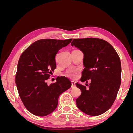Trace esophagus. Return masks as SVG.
I'll return each instance as SVG.
<instances>
[{
    "mask_svg": "<svg viewBox=\"0 0 133 133\" xmlns=\"http://www.w3.org/2000/svg\"><path fill=\"white\" fill-rule=\"evenodd\" d=\"M72 88H75V82H71V87Z\"/></svg>",
    "mask_w": 133,
    "mask_h": 133,
    "instance_id": "34e87169",
    "label": "esophagus"
}]
</instances>
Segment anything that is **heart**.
Listing matches in <instances>:
<instances>
[{"mask_svg":"<svg viewBox=\"0 0 133 133\" xmlns=\"http://www.w3.org/2000/svg\"><path fill=\"white\" fill-rule=\"evenodd\" d=\"M78 71V70L76 69H70L65 72V75L70 78L74 79L76 78V75H77Z\"/></svg>","mask_w":133,"mask_h":133,"instance_id":"heart-1","label":"heart"}]
</instances>
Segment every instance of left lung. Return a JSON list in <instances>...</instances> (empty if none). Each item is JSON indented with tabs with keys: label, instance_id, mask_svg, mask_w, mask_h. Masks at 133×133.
I'll return each instance as SVG.
<instances>
[{
	"label": "left lung",
	"instance_id": "1",
	"mask_svg": "<svg viewBox=\"0 0 133 133\" xmlns=\"http://www.w3.org/2000/svg\"><path fill=\"white\" fill-rule=\"evenodd\" d=\"M84 53L82 82H90L88 88L76 83L81 95L76 105L84 113L92 116L102 114L113 104L121 84L120 58L108 42L96 38L74 39L71 43Z\"/></svg>",
	"mask_w": 133,
	"mask_h": 133
}]
</instances>
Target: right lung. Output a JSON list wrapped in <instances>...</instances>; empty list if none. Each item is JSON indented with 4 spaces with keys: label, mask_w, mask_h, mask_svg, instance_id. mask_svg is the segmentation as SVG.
<instances>
[{
    "label": "right lung",
    "mask_w": 133,
    "mask_h": 133,
    "mask_svg": "<svg viewBox=\"0 0 133 133\" xmlns=\"http://www.w3.org/2000/svg\"><path fill=\"white\" fill-rule=\"evenodd\" d=\"M71 40H39L20 57L15 83L24 105L31 114L39 116L50 114L57 107L60 95L70 88L71 82L65 76H58L49 85L46 81L57 67L56 55Z\"/></svg>",
    "instance_id": "1"
}]
</instances>
